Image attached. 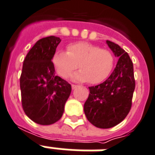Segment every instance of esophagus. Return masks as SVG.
Masks as SVG:
<instances>
[{"mask_svg": "<svg viewBox=\"0 0 155 155\" xmlns=\"http://www.w3.org/2000/svg\"><path fill=\"white\" fill-rule=\"evenodd\" d=\"M78 87V85H75V84H71V88H72V89H75V88H76Z\"/></svg>", "mask_w": 155, "mask_h": 155, "instance_id": "obj_1", "label": "esophagus"}]
</instances>
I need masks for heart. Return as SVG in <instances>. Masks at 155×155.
Wrapping results in <instances>:
<instances>
[{"label":"heart","instance_id":"1","mask_svg":"<svg viewBox=\"0 0 155 155\" xmlns=\"http://www.w3.org/2000/svg\"><path fill=\"white\" fill-rule=\"evenodd\" d=\"M52 61L57 72L62 78H68L75 69L72 80L79 82L88 81L96 84L101 83L111 73L114 58L110 51L93 44L80 41L70 44L67 51L57 50Z\"/></svg>","mask_w":155,"mask_h":155}]
</instances>
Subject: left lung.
<instances>
[{
    "instance_id": "left-lung-1",
    "label": "left lung",
    "mask_w": 155,
    "mask_h": 155,
    "mask_svg": "<svg viewBox=\"0 0 155 155\" xmlns=\"http://www.w3.org/2000/svg\"><path fill=\"white\" fill-rule=\"evenodd\" d=\"M106 43L119 58L110 77L98 85L88 87L89 95L84 106L89 122L99 128L114 127L124 120L132 107L135 79L133 64L127 52L112 41Z\"/></svg>"
}]
</instances>
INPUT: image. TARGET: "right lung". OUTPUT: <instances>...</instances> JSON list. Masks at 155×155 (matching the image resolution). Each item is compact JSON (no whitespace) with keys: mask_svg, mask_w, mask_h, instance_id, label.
I'll list each match as a JSON object with an SVG mask.
<instances>
[{"mask_svg":"<svg viewBox=\"0 0 155 155\" xmlns=\"http://www.w3.org/2000/svg\"><path fill=\"white\" fill-rule=\"evenodd\" d=\"M61 39L54 35L39 40L26 56L20 76L22 109L41 125L53 124L64 112L71 86L55 75L53 55Z\"/></svg>","mask_w":155,"mask_h":155,"instance_id":"1","label":"right lung"}]
</instances>
